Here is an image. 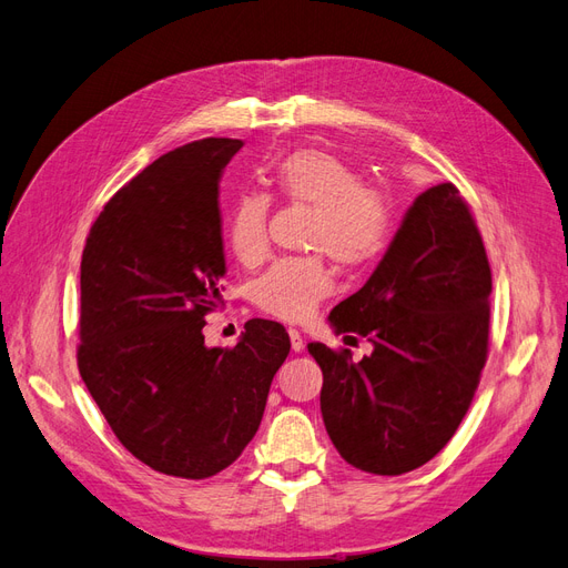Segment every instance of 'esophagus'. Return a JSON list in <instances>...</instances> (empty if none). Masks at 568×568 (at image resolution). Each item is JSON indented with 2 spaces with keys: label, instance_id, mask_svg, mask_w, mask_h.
<instances>
[{
  "label": "esophagus",
  "instance_id": "esophagus-1",
  "mask_svg": "<svg viewBox=\"0 0 568 568\" xmlns=\"http://www.w3.org/2000/svg\"><path fill=\"white\" fill-rule=\"evenodd\" d=\"M288 338H291V348H294L296 353H301L305 348V341L298 329H288Z\"/></svg>",
  "mask_w": 568,
  "mask_h": 568
}]
</instances>
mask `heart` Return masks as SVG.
Segmentation results:
<instances>
[{
  "instance_id": "obj_1",
  "label": "heart",
  "mask_w": 568,
  "mask_h": 568,
  "mask_svg": "<svg viewBox=\"0 0 568 568\" xmlns=\"http://www.w3.org/2000/svg\"><path fill=\"white\" fill-rule=\"evenodd\" d=\"M272 182L282 199L315 209L307 246L326 251L338 265L369 263L384 248L388 234L386 196L369 184H359L357 170L322 149H298L272 170ZM270 199L244 192L232 201L225 217L230 251L242 265H257L267 255ZM332 294V272L320 255L284 257L274 263L253 286L261 311L301 322L311 317L317 303Z\"/></svg>"
}]
</instances>
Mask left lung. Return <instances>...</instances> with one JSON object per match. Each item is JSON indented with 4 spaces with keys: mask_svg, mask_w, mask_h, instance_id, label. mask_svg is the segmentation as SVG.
<instances>
[{
    "mask_svg": "<svg viewBox=\"0 0 568 568\" xmlns=\"http://www.w3.org/2000/svg\"><path fill=\"white\" fill-rule=\"evenodd\" d=\"M490 291L469 205L450 182L426 189L365 286L329 313L336 334L374 351L353 363L351 351L307 346L326 434L355 469L398 476L455 436L486 365Z\"/></svg>",
    "mask_w": 568,
    "mask_h": 568,
    "instance_id": "1",
    "label": "left lung"
}]
</instances>
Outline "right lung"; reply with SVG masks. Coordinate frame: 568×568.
Listing matches in <instances>:
<instances>
[{
    "instance_id": "1",
    "label": "right lung",
    "mask_w": 568,
    "mask_h": 568,
    "mask_svg": "<svg viewBox=\"0 0 568 568\" xmlns=\"http://www.w3.org/2000/svg\"><path fill=\"white\" fill-rule=\"evenodd\" d=\"M242 146L168 151L104 205L82 251L80 376L118 440L168 476L209 478L244 453L291 351L272 320H248L234 348L203 341L227 272L220 178Z\"/></svg>"
}]
</instances>
